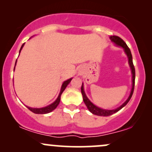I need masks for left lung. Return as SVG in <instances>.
I'll list each match as a JSON object with an SVG mask.
<instances>
[{
    "mask_svg": "<svg viewBox=\"0 0 152 152\" xmlns=\"http://www.w3.org/2000/svg\"><path fill=\"white\" fill-rule=\"evenodd\" d=\"M110 39H111V42L114 43L116 46L121 47V48H124V50L125 53L128 57V62H129V67L131 69V71H132V89H131V92L129 96L128 99L125 101L123 104H121V106H118V108L115 109H102V108L99 107V106H96L95 104H94L91 101L88 99L87 96L86 95V93L84 91V88H83V83H82V86H81V94L82 96H83V100L84 104H86L87 109H88V111H90L91 113H92L93 114L97 115V116H111V115L115 114L117 111L121 110L122 108L124 107L125 106L128 104V102H129V100L132 98V94H133L134 92V83H135V69H134V66L133 64V60H132V53H131V50L129 47L127 46L126 43L121 39V38H119L118 36H110Z\"/></svg>",
    "mask_w": 152,
    "mask_h": 152,
    "instance_id": "obj_1",
    "label": "left lung"
}]
</instances>
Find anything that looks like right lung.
<instances>
[{
	"mask_svg": "<svg viewBox=\"0 0 152 152\" xmlns=\"http://www.w3.org/2000/svg\"><path fill=\"white\" fill-rule=\"evenodd\" d=\"M24 44H25V43H23V44L21 46V48H20V50H19V54H20V51H21L23 47L24 46ZM16 63H17V60L15 61L14 70H15V65H16ZM72 78H69V79L64 81V83H62V86H61V88L60 93H59V94H58V98L56 99L55 102L52 103V104H49V105H48L47 106H45V107H42V108H32V107H30V106H26V107L30 110V111H32V112H34V114H48V113L51 112L52 111H53V110L55 109L57 106H58L59 103H60V101H61V94L63 92H64V91L65 90L66 86L69 84V83H70L71 80H72Z\"/></svg>",
	"mask_w": 152,
	"mask_h": 152,
	"instance_id": "obj_1",
	"label": "right lung"
}]
</instances>
